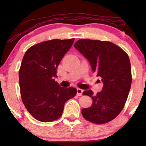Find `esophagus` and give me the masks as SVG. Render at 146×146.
I'll use <instances>...</instances> for the list:
<instances>
[{"instance_id": "34e87169", "label": "esophagus", "mask_w": 146, "mask_h": 146, "mask_svg": "<svg viewBox=\"0 0 146 146\" xmlns=\"http://www.w3.org/2000/svg\"><path fill=\"white\" fill-rule=\"evenodd\" d=\"M76 91H77V96H80L82 95V93H83V90H82L80 88H77L76 89Z\"/></svg>"}]
</instances>
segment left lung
Here are the masks:
<instances>
[{"instance_id":"obj_1","label":"left lung","mask_w":146,"mask_h":146,"mask_svg":"<svg viewBox=\"0 0 146 146\" xmlns=\"http://www.w3.org/2000/svg\"><path fill=\"white\" fill-rule=\"evenodd\" d=\"M74 46L88 60L104 84L102 90L96 95L90 90L82 93L92 99L90 107L82 110V116L96 124L109 122L122 110L130 90L132 77L128 55L109 41L80 39Z\"/></svg>"}]
</instances>
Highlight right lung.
I'll use <instances>...</instances> for the list:
<instances>
[{
    "label": "right lung",
    "instance_id": "add662e5",
    "mask_svg": "<svg viewBox=\"0 0 146 146\" xmlns=\"http://www.w3.org/2000/svg\"><path fill=\"white\" fill-rule=\"evenodd\" d=\"M74 38L54 39L30 47L19 70L23 102L36 119L50 122L61 117L64 104L76 94L75 88L60 87L54 79L57 67Z\"/></svg>",
    "mask_w": 146,
    "mask_h": 146
}]
</instances>
